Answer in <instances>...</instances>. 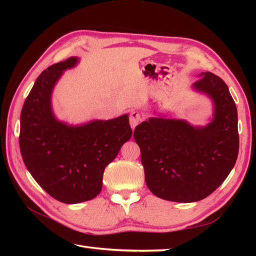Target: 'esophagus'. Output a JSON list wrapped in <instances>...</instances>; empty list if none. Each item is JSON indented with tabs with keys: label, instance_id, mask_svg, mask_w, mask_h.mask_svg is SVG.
Here are the masks:
<instances>
[{
	"label": "esophagus",
	"instance_id": "34e87169",
	"mask_svg": "<svg viewBox=\"0 0 256 256\" xmlns=\"http://www.w3.org/2000/svg\"><path fill=\"white\" fill-rule=\"evenodd\" d=\"M142 120V116L141 114H138V112H132L131 115H130V125H131V128H134L136 126V125L141 122Z\"/></svg>",
	"mask_w": 256,
	"mask_h": 256
}]
</instances>
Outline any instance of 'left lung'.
I'll use <instances>...</instances> for the list:
<instances>
[{
	"instance_id": "1",
	"label": "left lung",
	"mask_w": 256,
	"mask_h": 256,
	"mask_svg": "<svg viewBox=\"0 0 256 256\" xmlns=\"http://www.w3.org/2000/svg\"><path fill=\"white\" fill-rule=\"evenodd\" d=\"M192 90L214 104L210 122L196 126L185 120L159 115L138 124L134 140L140 146L146 184L156 196L196 202L216 190L235 166L240 148L237 108L222 79L198 74Z\"/></svg>"
}]
</instances>
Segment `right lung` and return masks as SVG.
<instances>
[{"label":"right lung","mask_w":256,"mask_h":256,"mask_svg":"<svg viewBox=\"0 0 256 256\" xmlns=\"http://www.w3.org/2000/svg\"><path fill=\"white\" fill-rule=\"evenodd\" d=\"M79 60L72 56L42 71L20 116L19 144L26 167L50 196L68 204L89 201L100 193L104 170L132 136L128 114L79 125L56 118L53 90L64 71Z\"/></svg>","instance_id":"right-lung-1"}]
</instances>
